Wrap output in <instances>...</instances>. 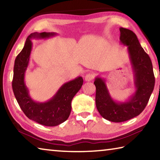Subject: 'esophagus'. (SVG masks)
Returning <instances> with one entry per match:
<instances>
[{"label":"esophagus","instance_id":"esophagus-1","mask_svg":"<svg viewBox=\"0 0 160 160\" xmlns=\"http://www.w3.org/2000/svg\"><path fill=\"white\" fill-rule=\"evenodd\" d=\"M94 78V74L93 73H88L85 75V80L86 82H90V81L92 80Z\"/></svg>","mask_w":160,"mask_h":160}]
</instances>
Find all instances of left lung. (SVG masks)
<instances>
[{"label":"left lung","mask_w":160,"mask_h":160,"mask_svg":"<svg viewBox=\"0 0 160 160\" xmlns=\"http://www.w3.org/2000/svg\"><path fill=\"white\" fill-rule=\"evenodd\" d=\"M120 42L127 47L133 72L135 92L125 102L113 99L108 90L106 80L94 79L96 107L103 118L112 122H123L138 116L147 105L155 87V76L150 58L145 52L133 32L119 28Z\"/></svg>","instance_id":"1"}]
</instances>
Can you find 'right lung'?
<instances>
[{
    "label": "right lung",
    "mask_w": 160,
    "mask_h": 160,
    "mask_svg": "<svg viewBox=\"0 0 160 160\" xmlns=\"http://www.w3.org/2000/svg\"><path fill=\"white\" fill-rule=\"evenodd\" d=\"M57 35L55 32H34L27 38L22 50L15 58L12 90L25 114L31 120L46 126H56L66 121L71 112V102L82 88L83 79L78 76L64 83L50 99L44 102L34 101L29 95L25 82L32 49V39H48Z\"/></svg>",
    "instance_id": "right-lung-1"
}]
</instances>
